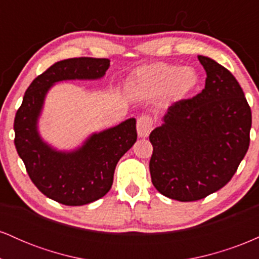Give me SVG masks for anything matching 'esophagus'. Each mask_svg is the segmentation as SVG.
Returning a JSON list of instances; mask_svg holds the SVG:
<instances>
[{
    "instance_id": "esophagus-1",
    "label": "esophagus",
    "mask_w": 259,
    "mask_h": 259,
    "mask_svg": "<svg viewBox=\"0 0 259 259\" xmlns=\"http://www.w3.org/2000/svg\"><path fill=\"white\" fill-rule=\"evenodd\" d=\"M136 129L140 138H147L153 129V119L150 115H141L136 123Z\"/></svg>"
}]
</instances>
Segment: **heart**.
Here are the masks:
<instances>
[{
    "mask_svg": "<svg viewBox=\"0 0 259 259\" xmlns=\"http://www.w3.org/2000/svg\"><path fill=\"white\" fill-rule=\"evenodd\" d=\"M198 85V74L194 68L157 62L140 68L133 79V88L145 97L164 94L168 100L180 101L189 96Z\"/></svg>",
    "mask_w": 259,
    "mask_h": 259,
    "instance_id": "heart-1",
    "label": "heart"
}]
</instances>
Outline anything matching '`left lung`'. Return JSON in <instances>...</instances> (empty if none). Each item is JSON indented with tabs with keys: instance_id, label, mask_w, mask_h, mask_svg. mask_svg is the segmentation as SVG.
Here are the masks:
<instances>
[{
	"instance_id": "1",
	"label": "left lung",
	"mask_w": 259,
	"mask_h": 259,
	"mask_svg": "<svg viewBox=\"0 0 259 259\" xmlns=\"http://www.w3.org/2000/svg\"><path fill=\"white\" fill-rule=\"evenodd\" d=\"M204 89L168 108L150 134L153 186L181 202L202 200L225 186L249 146L252 113L241 86L227 68L198 56Z\"/></svg>"
}]
</instances>
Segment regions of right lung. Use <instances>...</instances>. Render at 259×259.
<instances>
[{
  "label": "right lung",
  "mask_w": 259,
  "mask_h": 259,
  "mask_svg": "<svg viewBox=\"0 0 259 259\" xmlns=\"http://www.w3.org/2000/svg\"><path fill=\"white\" fill-rule=\"evenodd\" d=\"M111 65L107 58L79 57L59 61L32 80L14 118V145L34 185L65 206H82L103 197L113 184L118 160L136 139V120L94 134L73 152L53 150L37 132V119L50 88L57 81L100 79Z\"/></svg>",
  "instance_id": "obj_1"
}]
</instances>
